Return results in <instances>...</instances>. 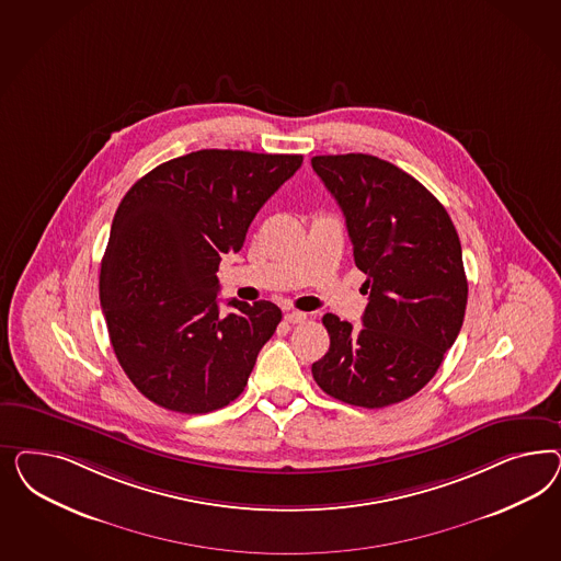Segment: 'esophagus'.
Returning a JSON list of instances; mask_svg holds the SVG:
<instances>
[{"label":"esophagus","mask_w":561,"mask_h":561,"mask_svg":"<svg viewBox=\"0 0 561 561\" xmlns=\"http://www.w3.org/2000/svg\"><path fill=\"white\" fill-rule=\"evenodd\" d=\"M286 321L291 324L305 323L306 312H300V310H288V312H286Z\"/></svg>","instance_id":"34e87169"}]
</instances>
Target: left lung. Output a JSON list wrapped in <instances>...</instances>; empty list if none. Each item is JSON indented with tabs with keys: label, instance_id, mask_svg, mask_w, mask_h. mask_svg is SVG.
I'll use <instances>...</instances> for the list:
<instances>
[{
	"label": "left lung",
	"instance_id": "8db88e82",
	"mask_svg": "<svg viewBox=\"0 0 561 561\" xmlns=\"http://www.w3.org/2000/svg\"><path fill=\"white\" fill-rule=\"evenodd\" d=\"M366 273L364 327L324 314L331 345L312 364L317 385L356 408L380 409L422 391L459 335L467 275L455 224L405 170L368 153L314 156Z\"/></svg>",
	"mask_w": 561,
	"mask_h": 561
}]
</instances>
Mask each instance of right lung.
<instances>
[{"label": "right lung", "mask_w": 561, "mask_h": 561, "mask_svg": "<svg viewBox=\"0 0 561 561\" xmlns=\"http://www.w3.org/2000/svg\"><path fill=\"white\" fill-rule=\"evenodd\" d=\"M300 164V153L199 150L125 193L102 256L101 306L121 368L156 405L207 413L244 391L282 310L232 298L224 317L216 272Z\"/></svg>", "instance_id": "obj_1"}]
</instances>
